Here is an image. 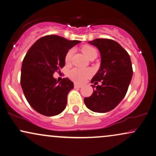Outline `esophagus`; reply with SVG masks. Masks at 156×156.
<instances>
[{"label": "esophagus", "instance_id": "obj_1", "mask_svg": "<svg viewBox=\"0 0 156 156\" xmlns=\"http://www.w3.org/2000/svg\"><path fill=\"white\" fill-rule=\"evenodd\" d=\"M74 87L76 88V89H80V88L82 87V86H81V85H79V84L75 83V84H74Z\"/></svg>", "mask_w": 156, "mask_h": 156}]
</instances>
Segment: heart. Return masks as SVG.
<instances>
[{
    "label": "heart",
    "instance_id": "heart-1",
    "mask_svg": "<svg viewBox=\"0 0 156 156\" xmlns=\"http://www.w3.org/2000/svg\"><path fill=\"white\" fill-rule=\"evenodd\" d=\"M73 51L74 50L73 48H70L67 51V52L65 54V62L66 64H69L71 61ZM82 51L83 54L87 57L89 59L91 58L93 56L97 55V51L94 48L93 46L86 45L82 47ZM93 72L90 69H80V68H73L68 73V77L70 78L73 81L77 83H83L86 81L88 78L92 76Z\"/></svg>",
    "mask_w": 156,
    "mask_h": 156
}]
</instances>
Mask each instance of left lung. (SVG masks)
I'll return each mask as SVG.
<instances>
[{
	"label": "left lung",
	"instance_id": "8db88e82",
	"mask_svg": "<svg viewBox=\"0 0 156 156\" xmlns=\"http://www.w3.org/2000/svg\"><path fill=\"white\" fill-rule=\"evenodd\" d=\"M98 48L101 54V65L91 79L94 92L84 98L89 110L107 112L113 110L125 97L132 80L133 69L130 56L119 43L106 38L89 41ZM98 82L102 85L95 86Z\"/></svg>",
	"mask_w": 156,
	"mask_h": 156
}]
</instances>
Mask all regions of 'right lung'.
<instances>
[{
	"label": "right lung",
	"instance_id": "obj_1",
	"mask_svg": "<svg viewBox=\"0 0 156 156\" xmlns=\"http://www.w3.org/2000/svg\"><path fill=\"white\" fill-rule=\"evenodd\" d=\"M78 43L59 35H46L35 42L26 54L20 83L30 105L40 114L54 116L65 110L73 83L67 78L58 83L53 74L65 66L67 51Z\"/></svg>",
	"mask_w": 156,
	"mask_h": 156
}]
</instances>
